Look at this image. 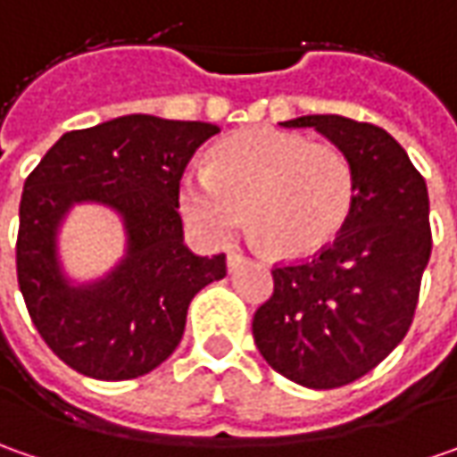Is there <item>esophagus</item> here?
<instances>
[{
    "label": "esophagus",
    "mask_w": 457,
    "mask_h": 457,
    "mask_svg": "<svg viewBox=\"0 0 457 457\" xmlns=\"http://www.w3.org/2000/svg\"><path fill=\"white\" fill-rule=\"evenodd\" d=\"M244 262H246V256L237 254V252H231V254L226 256V264H228V272H237V270H238V267H241V264H244Z\"/></svg>",
    "instance_id": "esophagus-1"
}]
</instances>
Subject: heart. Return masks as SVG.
I'll list each match as a JSON object with an SVG mask.
<instances>
[{
    "label": "heart",
    "mask_w": 457,
    "mask_h": 457,
    "mask_svg": "<svg viewBox=\"0 0 457 457\" xmlns=\"http://www.w3.org/2000/svg\"><path fill=\"white\" fill-rule=\"evenodd\" d=\"M353 195V167L338 147L282 129L234 134L211 152V167H187L180 180V211L203 241L228 244L246 216L249 231L282 259L325 249Z\"/></svg>",
    "instance_id": "b5f03b06"
}]
</instances>
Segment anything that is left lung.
Wrapping results in <instances>:
<instances>
[{
    "mask_svg": "<svg viewBox=\"0 0 457 457\" xmlns=\"http://www.w3.org/2000/svg\"><path fill=\"white\" fill-rule=\"evenodd\" d=\"M312 127L353 167L351 216L310 262L274 267L272 297L254 312L264 361L307 389L351 384L407 336L430 262V198L425 178L389 132L338 114L282 121Z\"/></svg>",
    "mask_w": 457,
    "mask_h": 457,
    "instance_id": "obj_1",
    "label": "left lung"
}]
</instances>
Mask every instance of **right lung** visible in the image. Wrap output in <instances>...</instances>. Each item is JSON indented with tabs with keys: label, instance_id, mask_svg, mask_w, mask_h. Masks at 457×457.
<instances>
[{
	"label": "right lung",
	"instance_id": "add662e5",
	"mask_svg": "<svg viewBox=\"0 0 457 457\" xmlns=\"http://www.w3.org/2000/svg\"><path fill=\"white\" fill-rule=\"evenodd\" d=\"M205 121L129 114L62 134L29 172L20 201L17 282L29 318L79 374H150L183 338L187 305L226 277V256L193 254L178 213L180 178L208 137ZM98 202L122 219L128 249L104 278L73 283L57 234L70 208Z\"/></svg>",
	"mask_w": 457,
	"mask_h": 457
}]
</instances>
